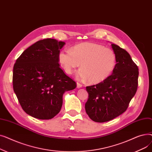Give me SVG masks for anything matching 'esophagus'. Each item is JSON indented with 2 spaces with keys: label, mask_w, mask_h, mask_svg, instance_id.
I'll list each match as a JSON object with an SVG mask.
<instances>
[{
  "label": "esophagus",
  "mask_w": 152,
  "mask_h": 152,
  "mask_svg": "<svg viewBox=\"0 0 152 152\" xmlns=\"http://www.w3.org/2000/svg\"><path fill=\"white\" fill-rule=\"evenodd\" d=\"M82 86H83V85L81 84L77 83V88H81Z\"/></svg>",
  "instance_id": "1"
}]
</instances>
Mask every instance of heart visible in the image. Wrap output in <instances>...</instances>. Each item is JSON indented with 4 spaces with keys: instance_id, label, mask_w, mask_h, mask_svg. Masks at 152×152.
<instances>
[{
    "instance_id": "1",
    "label": "heart",
    "mask_w": 152,
    "mask_h": 152,
    "mask_svg": "<svg viewBox=\"0 0 152 152\" xmlns=\"http://www.w3.org/2000/svg\"><path fill=\"white\" fill-rule=\"evenodd\" d=\"M58 62L69 75L73 73L81 63L82 68L77 71V78L99 83L105 80L113 72L116 57L112 50L102 45L83 42L73 46L71 50H61L58 54Z\"/></svg>"
}]
</instances>
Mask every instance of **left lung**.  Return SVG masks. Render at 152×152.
I'll return each mask as SVG.
<instances>
[{
    "label": "left lung",
    "mask_w": 152,
    "mask_h": 152,
    "mask_svg": "<svg viewBox=\"0 0 152 152\" xmlns=\"http://www.w3.org/2000/svg\"><path fill=\"white\" fill-rule=\"evenodd\" d=\"M116 64L105 80L87 86L89 99L85 104L87 114L92 121L103 123L123 113L136 93L139 69L130 55L112 44Z\"/></svg>",
    "instance_id": "left-lung-1"
}]
</instances>
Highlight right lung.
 <instances>
[{"instance_id":"add662e5","label":"right lung","mask_w":152,"mask_h":152,"mask_svg":"<svg viewBox=\"0 0 152 152\" xmlns=\"http://www.w3.org/2000/svg\"><path fill=\"white\" fill-rule=\"evenodd\" d=\"M65 42L44 39L29 47L16 60L13 88L25 112L40 119H49L61 110L63 95L76 87L58 63Z\"/></svg>"}]
</instances>
